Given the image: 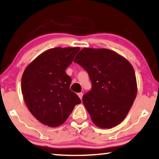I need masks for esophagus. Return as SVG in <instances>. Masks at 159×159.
Segmentation results:
<instances>
[{
	"label": "esophagus",
	"mask_w": 159,
	"mask_h": 159,
	"mask_svg": "<svg viewBox=\"0 0 159 159\" xmlns=\"http://www.w3.org/2000/svg\"><path fill=\"white\" fill-rule=\"evenodd\" d=\"M77 95L79 96V98L82 100V96H83V93H80L77 94Z\"/></svg>",
	"instance_id": "1"
}]
</instances>
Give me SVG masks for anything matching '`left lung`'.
<instances>
[{"instance_id": "left-lung-1", "label": "left lung", "mask_w": 159, "mask_h": 159, "mask_svg": "<svg viewBox=\"0 0 159 159\" xmlns=\"http://www.w3.org/2000/svg\"><path fill=\"white\" fill-rule=\"evenodd\" d=\"M74 61L88 73L92 89L82 102L92 120L111 128L123 120L137 94L134 69L127 59L107 49L84 48Z\"/></svg>"}]
</instances>
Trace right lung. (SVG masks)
<instances>
[{
  "instance_id": "right-lung-1",
  "label": "right lung",
  "mask_w": 159,
  "mask_h": 159,
  "mask_svg": "<svg viewBox=\"0 0 159 159\" xmlns=\"http://www.w3.org/2000/svg\"><path fill=\"white\" fill-rule=\"evenodd\" d=\"M79 51V47L49 49L25 69L21 78L23 96L31 113L43 125H61L75 105L81 103L70 90L72 79L65 72Z\"/></svg>"
}]
</instances>
